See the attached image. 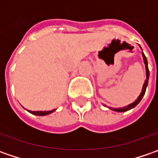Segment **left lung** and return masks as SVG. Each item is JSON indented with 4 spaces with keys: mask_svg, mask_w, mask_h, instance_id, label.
I'll list each match as a JSON object with an SVG mask.
<instances>
[{
    "mask_svg": "<svg viewBox=\"0 0 158 158\" xmlns=\"http://www.w3.org/2000/svg\"><path fill=\"white\" fill-rule=\"evenodd\" d=\"M143 60H144V64H145V69H146V80H145V82L143 83V89H142V92H141V94L140 96L138 97V98H137L136 100L135 101L134 103H132L130 105H128L127 106H125L123 108H117V109H112V108H110V109H112L113 111H116V112H127V111H128V110H130L132 108H134V107H135V106L141 102L142 100V98H143V97L145 94V91H146V88H147V86H148V82H149V68H148V61H147V58L146 56L144 55V53L143 52Z\"/></svg>",
    "mask_w": 158,
    "mask_h": 158,
    "instance_id": "8db88e82",
    "label": "left lung"
}]
</instances>
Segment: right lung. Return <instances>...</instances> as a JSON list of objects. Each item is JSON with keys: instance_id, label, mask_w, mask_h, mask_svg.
<instances>
[{"instance_id": "add662e5", "label": "right lung", "mask_w": 158, "mask_h": 158, "mask_svg": "<svg viewBox=\"0 0 158 158\" xmlns=\"http://www.w3.org/2000/svg\"><path fill=\"white\" fill-rule=\"evenodd\" d=\"M31 113H32L34 115H39V116H44V115H47V114H50L52 112H54V110L52 111H37V112H33V111H29Z\"/></svg>"}]
</instances>
